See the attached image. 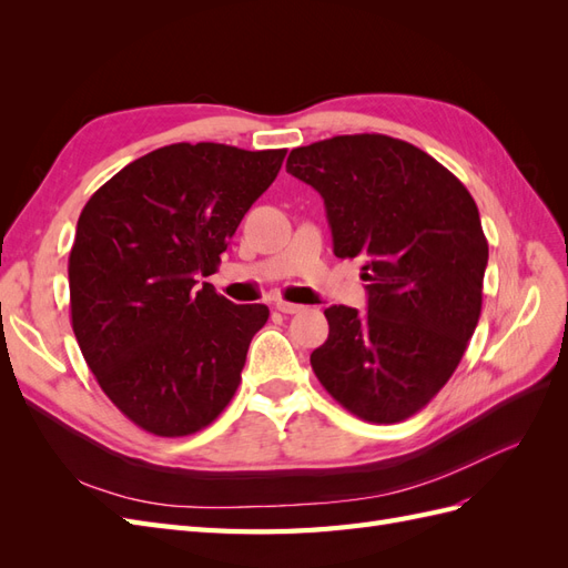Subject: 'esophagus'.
Listing matches in <instances>:
<instances>
[{
	"instance_id": "1",
	"label": "esophagus",
	"mask_w": 568,
	"mask_h": 568,
	"mask_svg": "<svg viewBox=\"0 0 568 568\" xmlns=\"http://www.w3.org/2000/svg\"><path fill=\"white\" fill-rule=\"evenodd\" d=\"M277 311L284 313V315H296V313H303L305 307L298 305V303H288V301H277Z\"/></svg>"
}]
</instances>
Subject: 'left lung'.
Returning <instances> with one entry per match:
<instances>
[{"mask_svg":"<svg viewBox=\"0 0 568 568\" xmlns=\"http://www.w3.org/2000/svg\"><path fill=\"white\" fill-rule=\"evenodd\" d=\"M315 186L334 253L357 257L367 313L332 305L311 365L332 398L395 424L448 384L480 317L488 242L471 194L422 149L386 134H341L288 153Z\"/></svg>","mask_w":568,"mask_h":568,"instance_id":"8db88e82","label":"left lung"}]
</instances>
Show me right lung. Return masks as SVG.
<instances>
[{"instance_id": "right-lung-1", "label": "right lung", "mask_w": 568, "mask_h": 568, "mask_svg": "<svg viewBox=\"0 0 568 568\" xmlns=\"http://www.w3.org/2000/svg\"><path fill=\"white\" fill-rule=\"evenodd\" d=\"M286 149L170 144L132 161L84 203L68 257L71 324L109 400L144 432L196 434L242 382L267 305L211 284L239 222Z\"/></svg>"}]
</instances>
